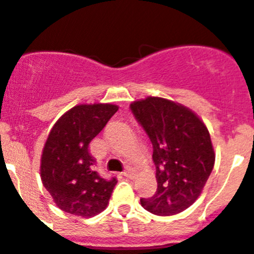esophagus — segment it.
<instances>
[{"label":"esophagus","instance_id":"obj_1","mask_svg":"<svg viewBox=\"0 0 254 254\" xmlns=\"http://www.w3.org/2000/svg\"><path fill=\"white\" fill-rule=\"evenodd\" d=\"M123 176L125 177H127V178H133L134 177V172L132 169H127V170H125V172L122 173Z\"/></svg>","mask_w":254,"mask_h":254}]
</instances>
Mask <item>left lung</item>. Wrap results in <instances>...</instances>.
<instances>
[{
    "instance_id": "left-lung-1",
    "label": "left lung",
    "mask_w": 254,
    "mask_h": 254,
    "mask_svg": "<svg viewBox=\"0 0 254 254\" xmlns=\"http://www.w3.org/2000/svg\"><path fill=\"white\" fill-rule=\"evenodd\" d=\"M129 108L151 141L156 168L158 190L141 205L155 215L179 214L198 198L214 168L207 127L190 109L158 96Z\"/></svg>"
}]
</instances>
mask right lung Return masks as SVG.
Returning <instances> with one entry per match:
<instances>
[{"label": "right lung", "instance_id": "right-lung-1", "mask_svg": "<svg viewBox=\"0 0 254 254\" xmlns=\"http://www.w3.org/2000/svg\"><path fill=\"white\" fill-rule=\"evenodd\" d=\"M117 111L113 104L76 105L49 132L40 160V178L64 212L91 217L107 207L117 179L99 176L89 143Z\"/></svg>", "mask_w": 254, "mask_h": 254}]
</instances>
